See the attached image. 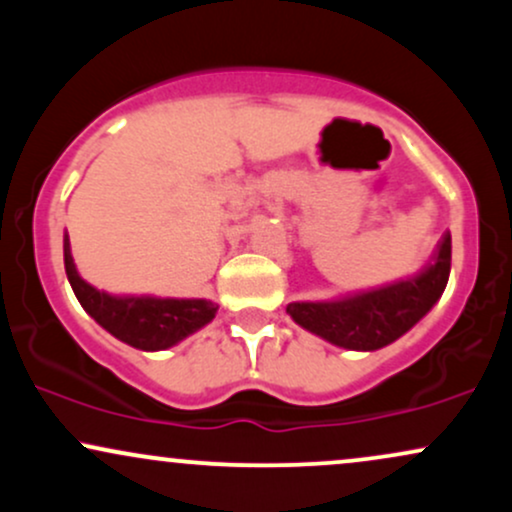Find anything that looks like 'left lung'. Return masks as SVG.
I'll return each mask as SVG.
<instances>
[{"label":"left lung","mask_w":512,"mask_h":512,"mask_svg":"<svg viewBox=\"0 0 512 512\" xmlns=\"http://www.w3.org/2000/svg\"><path fill=\"white\" fill-rule=\"evenodd\" d=\"M452 260L450 233H443L431 262L419 274L339 301L289 303L298 325L344 349H383L409 332L436 305L448 286Z\"/></svg>","instance_id":"8db88e82"}]
</instances>
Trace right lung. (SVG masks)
Wrapping results in <instances>:
<instances>
[{
  "label": "right lung",
  "mask_w": 512,
  "mask_h": 512,
  "mask_svg": "<svg viewBox=\"0 0 512 512\" xmlns=\"http://www.w3.org/2000/svg\"><path fill=\"white\" fill-rule=\"evenodd\" d=\"M64 272H67L81 308L103 330L134 349H168L214 320L216 310H219V305L204 301V298L110 296V293L93 289L76 272L67 236H64Z\"/></svg>",
  "instance_id": "obj_1"
}]
</instances>
